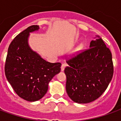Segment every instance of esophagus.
<instances>
[{
	"mask_svg": "<svg viewBox=\"0 0 121 121\" xmlns=\"http://www.w3.org/2000/svg\"><path fill=\"white\" fill-rule=\"evenodd\" d=\"M67 65V64H66V63H63V64L61 65V71H64V69H65V67Z\"/></svg>",
	"mask_w": 121,
	"mask_h": 121,
	"instance_id": "esophagus-1",
	"label": "esophagus"
}]
</instances>
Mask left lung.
<instances>
[{
  "label": "left lung",
  "mask_w": 121,
  "mask_h": 121,
  "mask_svg": "<svg viewBox=\"0 0 121 121\" xmlns=\"http://www.w3.org/2000/svg\"><path fill=\"white\" fill-rule=\"evenodd\" d=\"M89 48L77 52L67 61L66 91L75 102L94 101L106 91L113 74L112 54L101 38L91 41Z\"/></svg>",
  "instance_id": "obj_1"
}]
</instances>
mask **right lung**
<instances>
[{"mask_svg": "<svg viewBox=\"0 0 121 121\" xmlns=\"http://www.w3.org/2000/svg\"><path fill=\"white\" fill-rule=\"evenodd\" d=\"M38 29V25H32L15 37L8 48L4 67L7 80L15 92L30 102L45 95L49 82L60 72L61 65L45 61L29 47V33Z\"/></svg>", "mask_w": 121, "mask_h": 121, "instance_id": "add662e5", "label": "right lung"}]
</instances>
